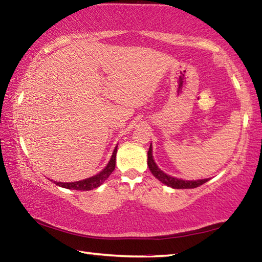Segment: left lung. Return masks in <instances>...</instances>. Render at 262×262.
Instances as JSON below:
<instances>
[{
    "label": "left lung",
    "mask_w": 262,
    "mask_h": 262,
    "mask_svg": "<svg viewBox=\"0 0 262 262\" xmlns=\"http://www.w3.org/2000/svg\"><path fill=\"white\" fill-rule=\"evenodd\" d=\"M148 166L149 170L151 171V173L156 177V178L161 181V183L165 184L167 186H170L172 188H195L199 187V186L203 185L207 183L209 179H202V180H193V181H188V180H181V179H177L174 177L167 176L166 173H164L163 171H161L156 165V163L154 162L152 158V148L150 145L149 151H148Z\"/></svg>",
    "instance_id": "obj_1"
}]
</instances>
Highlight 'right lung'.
Segmentation results:
<instances>
[{
    "label": "right lung",
    "instance_id": "add662e5",
    "mask_svg": "<svg viewBox=\"0 0 262 262\" xmlns=\"http://www.w3.org/2000/svg\"><path fill=\"white\" fill-rule=\"evenodd\" d=\"M117 150H118V145L114 149L113 155L110 159V163L107 164V166H106L103 171L99 172L98 174L91 177V178L81 180V181H74V183H55V184L57 186H61V187H63V188L75 189V190H91L94 188H97L98 186L103 184L104 181L111 176V173L114 171Z\"/></svg>",
    "mask_w": 262,
    "mask_h": 262
}]
</instances>
